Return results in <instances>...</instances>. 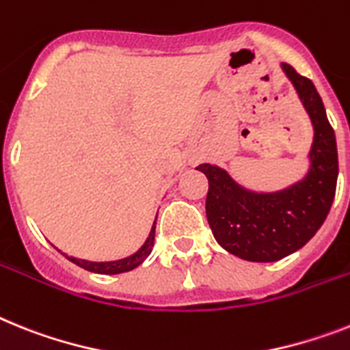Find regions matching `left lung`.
Returning <instances> with one entry per match:
<instances>
[{"instance_id":"1","label":"left lung","mask_w":350,"mask_h":350,"mask_svg":"<svg viewBox=\"0 0 350 350\" xmlns=\"http://www.w3.org/2000/svg\"><path fill=\"white\" fill-rule=\"evenodd\" d=\"M284 76L297 92L313 128L308 170L272 192L240 185L226 169L201 163L208 178L206 217L220 247L247 261H278L306 245L329 213L338 180V151L322 98L313 81L288 64Z\"/></svg>"}]
</instances>
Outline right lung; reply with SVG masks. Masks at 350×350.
Returning a JSON list of instances; mask_svg holds the SVG:
<instances>
[{
  "mask_svg": "<svg viewBox=\"0 0 350 350\" xmlns=\"http://www.w3.org/2000/svg\"><path fill=\"white\" fill-rule=\"evenodd\" d=\"M154 230H157V219L152 222L151 231H149L148 239L146 242L142 243V247L139 251H135L133 254L126 258H120V260H113V261H89V260H81V258H75V256H67L66 252H62V254H66L67 260L76 263L81 269L89 270V272H96V274H122V272H130V270L137 269L140 263H144V260L151 254L152 245H154Z\"/></svg>",
  "mask_w": 350,
  "mask_h": 350,
  "instance_id": "add662e5",
  "label": "right lung"
}]
</instances>
